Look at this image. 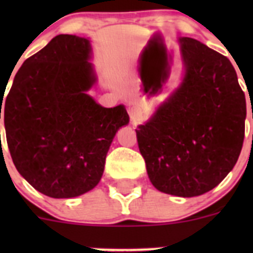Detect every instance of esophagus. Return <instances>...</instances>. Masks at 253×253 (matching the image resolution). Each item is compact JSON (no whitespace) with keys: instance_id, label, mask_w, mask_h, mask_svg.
<instances>
[{"instance_id":"esophagus-1","label":"esophagus","mask_w":253,"mask_h":253,"mask_svg":"<svg viewBox=\"0 0 253 253\" xmlns=\"http://www.w3.org/2000/svg\"><path fill=\"white\" fill-rule=\"evenodd\" d=\"M129 116H130L131 122H137V120L140 119V116H142V111L138 107L131 106L129 107Z\"/></svg>"}]
</instances>
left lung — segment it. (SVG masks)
Instances as JSON below:
<instances>
[{"instance_id":"left-lung-1","label":"left lung","mask_w":253,"mask_h":253,"mask_svg":"<svg viewBox=\"0 0 253 253\" xmlns=\"http://www.w3.org/2000/svg\"><path fill=\"white\" fill-rule=\"evenodd\" d=\"M180 43L184 82L135 131L153 186L193 198L220 184L240 157L246 97L227 57L191 38Z\"/></svg>"}]
</instances>
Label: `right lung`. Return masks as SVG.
I'll return each instance as SVG.
<instances>
[{
	"label": "right lung",
	"instance_id": "1",
	"mask_svg": "<svg viewBox=\"0 0 253 253\" xmlns=\"http://www.w3.org/2000/svg\"><path fill=\"white\" fill-rule=\"evenodd\" d=\"M90 54L84 38L57 35L24 62L4 100L0 92L13 165L50 198H75L99 184L116 131L129 123L123 105L106 109L86 93L96 81Z\"/></svg>",
	"mask_w": 253,
	"mask_h": 253
}]
</instances>
